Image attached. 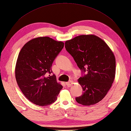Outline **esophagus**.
Here are the masks:
<instances>
[{
    "label": "esophagus",
    "instance_id": "34e87169",
    "mask_svg": "<svg viewBox=\"0 0 131 131\" xmlns=\"http://www.w3.org/2000/svg\"><path fill=\"white\" fill-rule=\"evenodd\" d=\"M73 81H68V82L66 83V85L67 86V87L72 86V85H73Z\"/></svg>",
    "mask_w": 131,
    "mask_h": 131
}]
</instances>
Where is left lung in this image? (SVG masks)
Listing matches in <instances>:
<instances>
[{"label":"left lung","instance_id":"left-lung-1","mask_svg":"<svg viewBox=\"0 0 131 131\" xmlns=\"http://www.w3.org/2000/svg\"><path fill=\"white\" fill-rule=\"evenodd\" d=\"M65 48L82 73L78 82L83 93L75 97V100L83 105L99 102L105 96L114 80V54L105 41L93 35H80L66 41Z\"/></svg>","mask_w":131,"mask_h":131}]
</instances>
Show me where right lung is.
<instances>
[{"instance_id": "obj_1", "label": "right lung", "mask_w": 131, "mask_h": 131, "mask_svg": "<svg viewBox=\"0 0 131 131\" xmlns=\"http://www.w3.org/2000/svg\"><path fill=\"white\" fill-rule=\"evenodd\" d=\"M64 45L49 37H40L27 42L19 52L15 69L17 82L25 97L36 105L53 104L63 88L56 75L50 74L52 64Z\"/></svg>"}]
</instances>
